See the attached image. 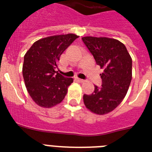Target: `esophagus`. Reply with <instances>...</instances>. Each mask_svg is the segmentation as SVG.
Here are the masks:
<instances>
[{
	"label": "esophagus",
	"mask_w": 152,
	"mask_h": 152,
	"mask_svg": "<svg viewBox=\"0 0 152 152\" xmlns=\"http://www.w3.org/2000/svg\"><path fill=\"white\" fill-rule=\"evenodd\" d=\"M76 80L78 81V82H80V83H84V82H85V80H82V79L76 78Z\"/></svg>",
	"instance_id": "obj_1"
}]
</instances>
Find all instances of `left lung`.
<instances>
[{
	"mask_svg": "<svg viewBox=\"0 0 152 152\" xmlns=\"http://www.w3.org/2000/svg\"><path fill=\"white\" fill-rule=\"evenodd\" d=\"M83 43L103 68L102 86H95L91 95H83V102L91 112L103 115L113 110L127 94L132 80V58L120 41L105 37H83Z\"/></svg>",
	"mask_w": 152,
	"mask_h": 152,
	"instance_id": "8db88e82",
	"label": "left lung"
}]
</instances>
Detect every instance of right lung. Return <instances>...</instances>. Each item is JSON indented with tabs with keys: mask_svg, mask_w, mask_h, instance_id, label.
I'll return each instance as SVG.
<instances>
[{
	"mask_svg": "<svg viewBox=\"0 0 152 152\" xmlns=\"http://www.w3.org/2000/svg\"><path fill=\"white\" fill-rule=\"evenodd\" d=\"M79 36L74 34L47 37L35 42L24 56L23 76L30 96L39 106L50 108L64 99L72 78L57 71L60 57Z\"/></svg>",
	"mask_w": 152,
	"mask_h": 152,
	"instance_id": "1",
	"label": "right lung"
}]
</instances>
